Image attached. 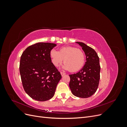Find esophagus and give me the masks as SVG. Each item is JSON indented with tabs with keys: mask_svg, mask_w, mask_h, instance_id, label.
<instances>
[{
	"mask_svg": "<svg viewBox=\"0 0 127 127\" xmlns=\"http://www.w3.org/2000/svg\"><path fill=\"white\" fill-rule=\"evenodd\" d=\"M60 74H61V76H64L65 74H66L64 72H60Z\"/></svg>",
	"mask_w": 127,
	"mask_h": 127,
	"instance_id": "esophagus-1",
	"label": "esophagus"
}]
</instances>
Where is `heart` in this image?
<instances>
[{
	"instance_id": "obj_1",
	"label": "heart",
	"mask_w": 127,
	"mask_h": 127,
	"mask_svg": "<svg viewBox=\"0 0 127 127\" xmlns=\"http://www.w3.org/2000/svg\"><path fill=\"white\" fill-rule=\"evenodd\" d=\"M50 57L53 64L58 67L64 61L63 68L71 72L77 71L81 69L85 61L84 53L79 49L74 47H64L59 51L55 49L50 51Z\"/></svg>"
}]
</instances>
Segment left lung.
Instances as JSON below:
<instances>
[{"label": "left lung", "instance_id": "1", "mask_svg": "<svg viewBox=\"0 0 127 127\" xmlns=\"http://www.w3.org/2000/svg\"><path fill=\"white\" fill-rule=\"evenodd\" d=\"M86 56L85 66L76 74L69 75V87L72 93L81 98L93 95L98 86L101 67L99 57L94 50L83 42H77Z\"/></svg>", "mask_w": 127, "mask_h": 127}]
</instances>
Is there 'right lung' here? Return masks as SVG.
<instances>
[{"mask_svg": "<svg viewBox=\"0 0 127 127\" xmlns=\"http://www.w3.org/2000/svg\"><path fill=\"white\" fill-rule=\"evenodd\" d=\"M56 44L39 42L23 52L20 63L22 85L26 93L38 101L51 99L55 94L60 72L51 62L50 51Z\"/></svg>", "mask_w": 127, "mask_h": 127, "instance_id": "right-lung-1", "label": "right lung"}]
</instances>
